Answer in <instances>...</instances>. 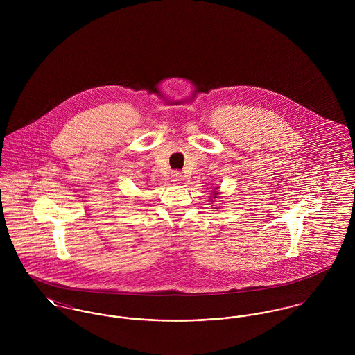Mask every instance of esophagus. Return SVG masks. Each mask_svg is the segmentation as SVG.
Returning a JSON list of instances; mask_svg holds the SVG:
<instances>
[{
  "label": "esophagus",
  "mask_w": 355,
  "mask_h": 355,
  "mask_svg": "<svg viewBox=\"0 0 355 355\" xmlns=\"http://www.w3.org/2000/svg\"><path fill=\"white\" fill-rule=\"evenodd\" d=\"M171 178H172V182L179 183V182L182 180V173H180V172H178V171H175V172H172Z\"/></svg>",
  "instance_id": "obj_1"
}]
</instances>
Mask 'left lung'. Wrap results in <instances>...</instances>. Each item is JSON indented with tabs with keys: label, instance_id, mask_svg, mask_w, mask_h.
<instances>
[{
	"label": "left lung",
	"instance_id": "left-lung-1",
	"mask_svg": "<svg viewBox=\"0 0 355 355\" xmlns=\"http://www.w3.org/2000/svg\"><path fill=\"white\" fill-rule=\"evenodd\" d=\"M216 196H217V193H216V191H214V194H213V198H217V197H216Z\"/></svg>",
	"mask_w": 355,
	"mask_h": 355
}]
</instances>
